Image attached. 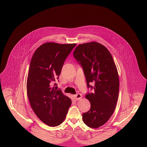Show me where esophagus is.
<instances>
[{
	"instance_id": "1",
	"label": "esophagus",
	"mask_w": 147,
	"mask_h": 147,
	"mask_svg": "<svg viewBox=\"0 0 147 147\" xmlns=\"http://www.w3.org/2000/svg\"><path fill=\"white\" fill-rule=\"evenodd\" d=\"M74 98L76 100H80V99H82V94L80 93H78V94H76L75 95H74Z\"/></svg>"
}]
</instances>
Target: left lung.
I'll use <instances>...</instances> for the list:
<instances>
[{
    "mask_svg": "<svg viewBox=\"0 0 147 147\" xmlns=\"http://www.w3.org/2000/svg\"><path fill=\"white\" fill-rule=\"evenodd\" d=\"M74 57L84 70L88 88H94L85 96L90 109L83 114V122L89 127L98 128L108 121L115 109L119 88L117 67L107 49L98 42L79 45ZM91 82L94 87L90 85Z\"/></svg>",
    "mask_w": 147,
    "mask_h": 147,
    "instance_id": "8db88e82",
    "label": "left lung"
}]
</instances>
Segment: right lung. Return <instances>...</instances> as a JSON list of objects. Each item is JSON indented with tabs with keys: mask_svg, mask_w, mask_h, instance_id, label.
<instances>
[{
	"mask_svg": "<svg viewBox=\"0 0 147 147\" xmlns=\"http://www.w3.org/2000/svg\"><path fill=\"white\" fill-rule=\"evenodd\" d=\"M76 43L47 42L35 51L32 58L27 78V95L37 117L45 124L55 127L64 121L72 101L56 90L63 64Z\"/></svg>",
	"mask_w": 147,
	"mask_h": 147,
	"instance_id": "obj_1",
	"label": "right lung"
}]
</instances>
